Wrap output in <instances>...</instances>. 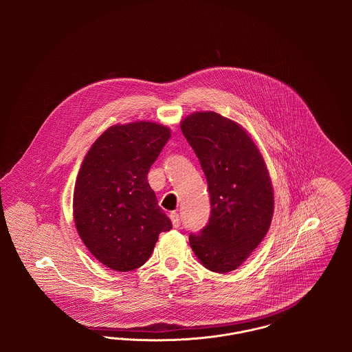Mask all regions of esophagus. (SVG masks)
Instances as JSON below:
<instances>
[{"label": "esophagus", "instance_id": "esophagus-1", "mask_svg": "<svg viewBox=\"0 0 352 352\" xmlns=\"http://www.w3.org/2000/svg\"><path fill=\"white\" fill-rule=\"evenodd\" d=\"M170 219H171V223L175 228H178L181 226V217L177 214V212H171L170 214Z\"/></svg>", "mask_w": 352, "mask_h": 352}]
</instances>
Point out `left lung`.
<instances>
[{
    "instance_id": "1",
    "label": "left lung",
    "mask_w": 352,
    "mask_h": 352,
    "mask_svg": "<svg viewBox=\"0 0 352 352\" xmlns=\"http://www.w3.org/2000/svg\"><path fill=\"white\" fill-rule=\"evenodd\" d=\"M181 129L206 175L211 215L190 245L201 264L227 273L240 267L268 232L274 197L265 162L247 132L215 112L184 118Z\"/></svg>"
}]
</instances>
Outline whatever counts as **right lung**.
<instances>
[{
    "mask_svg": "<svg viewBox=\"0 0 352 352\" xmlns=\"http://www.w3.org/2000/svg\"><path fill=\"white\" fill-rule=\"evenodd\" d=\"M168 138V128L149 121L115 125L84 158L74 191L75 226L108 268H140L158 234L173 227L148 184L149 168Z\"/></svg>",
    "mask_w": 352,
    "mask_h": 352,
    "instance_id": "1",
    "label": "right lung"
}]
</instances>
